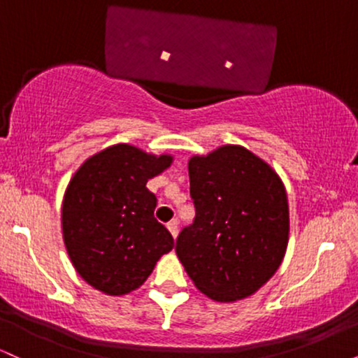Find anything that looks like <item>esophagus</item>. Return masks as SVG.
Masks as SVG:
<instances>
[{
	"label": "esophagus",
	"instance_id": "esophagus-1",
	"mask_svg": "<svg viewBox=\"0 0 358 358\" xmlns=\"http://www.w3.org/2000/svg\"><path fill=\"white\" fill-rule=\"evenodd\" d=\"M166 227H168V231L171 232V236H173V237L178 236V222H176V220H171V222H168V224H166Z\"/></svg>",
	"mask_w": 358,
	"mask_h": 358
}]
</instances>
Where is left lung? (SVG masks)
Listing matches in <instances>:
<instances>
[{"instance_id": "8db88e82", "label": "left lung", "mask_w": 358, "mask_h": 358, "mask_svg": "<svg viewBox=\"0 0 358 358\" xmlns=\"http://www.w3.org/2000/svg\"><path fill=\"white\" fill-rule=\"evenodd\" d=\"M195 220L176 239L193 285L213 301L254 294L273 278L287 248L285 185L264 159L225 145L188 162Z\"/></svg>"}]
</instances>
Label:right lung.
Masks as SVG:
<instances>
[{
	"label": "right lung",
	"instance_id": "right-lung-1",
	"mask_svg": "<svg viewBox=\"0 0 358 358\" xmlns=\"http://www.w3.org/2000/svg\"><path fill=\"white\" fill-rule=\"evenodd\" d=\"M170 155L114 145L90 156L72 176L62 205V232L73 268L110 296L134 291L153 273L173 237L155 219L148 180L165 171Z\"/></svg>",
	"mask_w": 358,
	"mask_h": 358
}]
</instances>
